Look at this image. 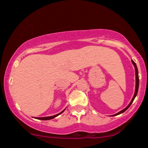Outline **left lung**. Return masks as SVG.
Here are the masks:
<instances>
[{
	"label": "left lung",
	"instance_id": "8db88e82",
	"mask_svg": "<svg viewBox=\"0 0 148 148\" xmlns=\"http://www.w3.org/2000/svg\"><path fill=\"white\" fill-rule=\"evenodd\" d=\"M132 63H133V64H134V68H135V71H136V89H135V93H134V96L133 99H132V101L130 102V103H129V104H128V105L127 106V107H125V108L124 109V110H121V112H118V113H117V114H114V115H118V114H121V113L124 112H125V110H127V109H128V107H130V106H131V104H132V102H133V101H134V100L135 97H136V95H137V93H138V89H139V74H138V69H137V67H136V63H135L133 61V60H132Z\"/></svg>",
	"mask_w": 148,
	"mask_h": 148
}]
</instances>
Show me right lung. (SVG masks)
<instances>
[{
	"mask_svg": "<svg viewBox=\"0 0 148 148\" xmlns=\"http://www.w3.org/2000/svg\"><path fill=\"white\" fill-rule=\"evenodd\" d=\"M63 112H64V110H63V112H61L58 113V114H55V115H53V116H50V117H45V118H37V119L38 120H43V121H47V120H51V119H53V118H55V117H57V116H58L59 114H60L61 113H63Z\"/></svg>",
	"mask_w": 148,
	"mask_h": 148,
	"instance_id": "1",
	"label": "right lung"
}]
</instances>
